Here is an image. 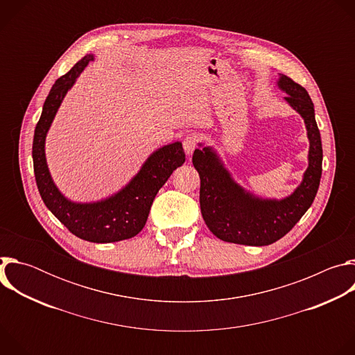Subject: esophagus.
I'll list each match as a JSON object with an SVG mask.
<instances>
[{
    "label": "esophagus",
    "instance_id": "esophagus-1",
    "mask_svg": "<svg viewBox=\"0 0 355 355\" xmlns=\"http://www.w3.org/2000/svg\"><path fill=\"white\" fill-rule=\"evenodd\" d=\"M182 146H184V151H185V153H187L188 156H191V155L193 153V150H195L196 146H198V137H196L193 133L187 135V136L184 137V140H182Z\"/></svg>",
    "mask_w": 355,
    "mask_h": 355
}]
</instances>
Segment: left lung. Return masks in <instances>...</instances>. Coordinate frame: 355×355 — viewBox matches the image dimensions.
Returning <instances> with one entry per match:
<instances>
[{"label":"left lung","instance_id":"1","mask_svg":"<svg viewBox=\"0 0 355 355\" xmlns=\"http://www.w3.org/2000/svg\"><path fill=\"white\" fill-rule=\"evenodd\" d=\"M278 87L286 92V103L305 121L309 139V166L289 196L268 199L252 195L232 178L212 147L193 151L192 164L200 178V214L209 230L223 241L244 245L275 243L305 215L318 193L323 150L313 103L305 88L284 74H279Z\"/></svg>","mask_w":355,"mask_h":355}]
</instances>
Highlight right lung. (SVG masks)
<instances>
[{
	"label": "right lung",
	"instance_id": "obj_1",
	"mask_svg": "<svg viewBox=\"0 0 355 355\" xmlns=\"http://www.w3.org/2000/svg\"><path fill=\"white\" fill-rule=\"evenodd\" d=\"M91 60L92 55L84 56L50 89L35 128L33 171L44 205L74 236L92 243H112L130 239L144 227L155 196L173 171L184 164L185 153L181 141L163 146L153 151L130 182L112 196L89 204L67 199L49 173L44 140L63 98Z\"/></svg>",
	"mask_w": 355,
	"mask_h": 355
}]
</instances>
